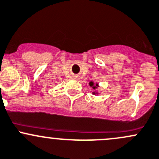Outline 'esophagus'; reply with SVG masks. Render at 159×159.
Returning a JSON list of instances; mask_svg holds the SVG:
<instances>
[{
    "instance_id": "obj_1",
    "label": "esophagus",
    "mask_w": 159,
    "mask_h": 159,
    "mask_svg": "<svg viewBox=\"0 0 159 159\" xmlns=\"http://www.w3.org/2000/svg\"><path fill=\"white\" fill-rule=\"evenodd\" d=\"M74 78H75V79H76V80H78V79H79V77L76 76V75H75V76H74Z\"/></svg>"
}]
</instances>
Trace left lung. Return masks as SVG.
I'll use <instances>...</instances> for the list:
<instances>
[{
  "mask_svg": "<svg viewBox=\"0 0 159 159\" xmlns=\"http://www.w3.org/2000/svg\"><path fill=\"white\" fill-rule=\"evenodd\" d=\"M89 85L91 86V87H92V88H93V89H97V87H98V84H94V82H92V81H91V82L89 83ZM93 94H95V93L93 92Z\"/></svg>",
  "mask_w": 159,
  "mask_h": 159,
  "instance_id": "obj_1",
  "label": "left lung"
}]
</instances>
